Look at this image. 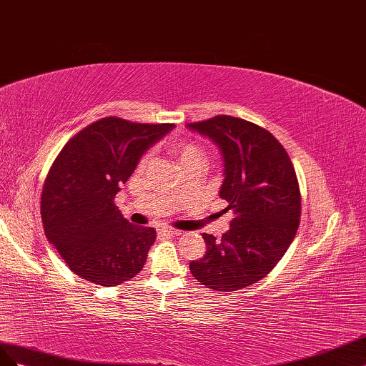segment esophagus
Returning <instances> with one entry per match:
<instances>
[{"mask_svg":"<svg viewBox=\"0 0 366 366\" xmlns=\"http://www.w3.org/2000/svg\"><path fill=\"white\" fill-rule=\"evenodd\" d=\"M158 234H159V237H170V236H179L181 232H179V229H174V228L162 227V228L158 229Z\"/></svg>","mask_w":366,"mask_h":366,"instance_id":"esophagus-1","label":"esophagus"}]
</instances>
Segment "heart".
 <instances>
[{"label":"heart","instance_id":"1","mask_svg":"<svg viewBox=\"0 0 366 366\" xmlns=\"http://www.w3.org/2000/svg\"><path fill=\"white\" fill-rule=\"evenodd\" d=\"M174 154L181 167L189 165L193 162H202L205 161V150L202 145L196 144L193 141H181L174 145ZM150 161V154H144L139 161V169H144Z\"/></svg>","mask_w":366,"mask_h":366}]
</instances>
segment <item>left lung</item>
<instances>
[{"label":"left lung","mask_w":366,"mask_h":366,"mask_svg":"<svg viewBox=\"0 0 366 366\" xmlns=\"http://www.w3.org/2000/svg\"><path fill=\"white\" fill-rule=\"evenodd\" d=\"M213 141L224 159L219 196L234 213L216 241L204 233V257L192 260L193 277L217 291H236L265 277L293 241L300 217L295 167L280 142L259 125L222 114L187 124Z\"/></svg>","instance_id":"8db88e82"}]
</instances>
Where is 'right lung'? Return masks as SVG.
I'll return each mask as SVG.
<instances>
[{
  "instance_id": "obj_1",
  "label": "right lung",
  "mask_w": 366,
  "mask_h": 366,
  "mask_svg": "<svg viewBox=\"0 0 366 366\" xmlns=\"http://www.w3.org/2000/svg\"><path fill=\"white\" fill-rule=\"evenodd\" d=\"M173 129L110 117L59 152L44 182L41 217L49 242L76 276L114 287L142 269L154 228L130 224L113 199L142 154Z\"/></svg>"
}]
</instances>
